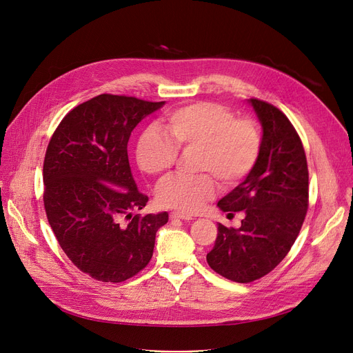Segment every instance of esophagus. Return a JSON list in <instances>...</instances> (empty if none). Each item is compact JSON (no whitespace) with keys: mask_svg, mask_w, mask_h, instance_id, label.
Instances as JSON below:
<instances>
[{"mask_svg":"<svg viewBox=\"0 0 353 353\" xmlns=\"http://www.w3.org/2000/svg\"><path fill=\"white\" fill-rule=\"evenodd\" d=\"M171 219H182V221H192L194 218L191 214L181 213V212H172L171 213Z\"/></svg>","mask_w":353,"mask_h":353,"instance_id":"34e87169","label":"esophagus"}]
</instances>
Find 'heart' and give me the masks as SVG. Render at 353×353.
Listing matches in <instances>:
<instances>
[{"mask_svg":"<svg viewBox=\"0 0 353 353\" xmlns=\"http://www.w3.org/2000/svg\"><path fill=\"white\" fill-rule=\"evenodd\" d=\"M167 134L145 130L137 143L139 167L148 175L167 174L178 158V150L198 151L196 170L219 178L225 186H236L252 170L261 150V134L250 119H234L226 107L201 101L174 110L167 120ZM218 194L208 174L172 176L157 191L162 208L181 213L199 212Z\"/></svg>","mask_w":353,"mask_h":353,"instance_id":"1","label":"heart"}]
</instances>
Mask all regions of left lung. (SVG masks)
Masks as SVG:
<instances>
[{
    "instance_id": "obj_1",
    "label": "left lung",
    "mask_w": 353,
    "mask_h": 353,
    "mask_svg": "<svg viewBox=\"0 0 353 353\" xmlns=\"http://www.w3.org/2000/svg\"><path fill=\"white\" fill-rule=\"evenodd\" d=\"M248 103L261 124L259 159L246 179L218 206L245 210L239 229L218 223V237L206 260L228 280L250 283L268 274L287 256L308 209V167L303 143L277 107L257 99Z\"/></svg>"
}]
</instances>
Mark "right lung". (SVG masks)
I'll list each match as a JSON object with an SVG mask.
<instances>
[{
    "label": "right lung",
    "instance_id": "obj_1",
    "mask_svg": "<svg viewBox=\"0 0 353 353\" xmlns=\"http://www.w3.org/2000/svg\"><path fill=\"white\" fill-rule=\"evenodd\" d=\"M165 101L100 94L69 112L43 161V205L62 250L83 273L121 283L151 260L168 213L135 214L148 196L135 183L127 154L131 131ZM126 218V222L122 218Z\"/></svg>",
    "mask_w": 353,
    "mask_h": 353
}]
</instances>
